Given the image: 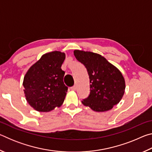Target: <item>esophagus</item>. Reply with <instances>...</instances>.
Returning <instances> with one entry per match:
<instances>
[{"label":"esophagus","mask_w":152,"mask_h":152,"mask_svg":"<svg viewBox=\"0 0 152 152\" xmlns=\"http://www.w3.org/2000/svg\"><path fill=\"white\" fill-rule=\"evenodd\" d=\"M76 88H77L76 86H73L72 87H71V90H72V91H75Z\"/></svg>","instance_id":"esophagus-1"}]
</instances>
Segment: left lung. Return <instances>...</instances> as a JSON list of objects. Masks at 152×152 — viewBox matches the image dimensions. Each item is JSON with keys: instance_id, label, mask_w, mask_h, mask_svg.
Listing matches in <instances>:
<instances>
[{"instance_id": "1", "label": "left lung", "mask_w": 152, "mask_h": 152, "mask_svg": "<svg viewBox=\"0 0 152 152\" xmlns=\"http://www.w3.org/2000/svg\"><path fill=\"white\" fill-rule=\"evenodd\" d=\"M74 53L86 68L91 83L89 96L82 103L96 112L112 109L125 93V81L122 73L98 53L78 50H74Z\"/></svg>"}]
</instances>
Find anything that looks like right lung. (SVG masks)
Returning a JSON list of instances; mask_svg holds the SVG:
<instances>
[{
	"label": "right lung",
	"instance_id": "add662e5",
	"mask_svg": "<svg viewBox=\"0 0 152 152\" xmlns=\"http://www.w3.org/2000/svg\"><path fill=\"white\" fill-rule=\"evenodd\" d=\"M65 53H45L33 64L24 76L23 85L28 103L37 111L49 112L63 104L68 91L61 70Z\"/></svg>",
	"mask_w": 152,
	"mask_h": 152
}]
</instances>
